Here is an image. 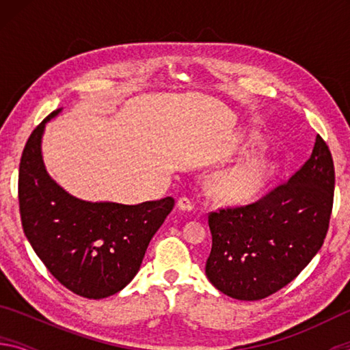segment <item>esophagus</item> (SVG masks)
<instances>
[{
	"label": "esophagus",
	"mask_w": 350,
	"mask_h": 350,
	"mask_svg": "<svg viewBox=\"0 0 350 350\" xmlns=\"http://www.w3.org/2000/svg\"><path fill=\"white\" fill-rule=\"evenodd\" d=\"M177 206H179V210L182 211H191L194 208V202L189 198L183 196L177 200Z\"/></svg>",
	"instance_id": "obj_1"
}]
</instances>
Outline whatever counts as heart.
<instances>
[{
	"mask_svg": "<svg viewBox=\"0 0 350 350\" xmlns=\"http://www.w3.org/2000/svg\"><path fill=\"white\" fill-rule=\"evenodd\" d=\"M273 168L264 161H252L225 171L216 179V193L228 202L252 198L270 179Z\"/></svg>",
	"mask_w": 350,
	"mask_h": 350,
	"instance_id": "heart-1",
	"label": "heart"
}]
</instances>
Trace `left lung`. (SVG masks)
Masks as SVG:
<instances>
[{"instance_id":"left-lung-1","label":"left lung","mask_w":350,"mask_h":350,"mask_svg":"<svg viewBox=\"0 0 350 350\" xmlns=\"http://www.w3.org/2000/svg\"><path fill=\"white\" fill-rule=\"evenodd\" d=\"M334 189V159L317 135L310 157L287 182L254 202L210 211V282L241 301L264 299L286 287L323 245Z\"/></svg>"}]
</instances>
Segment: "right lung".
I'll return each instance as SVG.
<instances>
[{
  "mask_svg": "<svg viewBox=\"0 0 350 350\" xmlns=\"http://www.w3.org/2000/svg\"><path fill=\"white\" fill-rule=\"evenodd\" d=\"M51 112L25 145L18 173L21 225L33 252L70 292L102 299L129 284L148 244L174 206L173 198L139 205L86 202L51 179L41 159V135Z\"/></svg>",
  "mask_w": 350,
  "mask_h": 350,
  "instance_id": "add662e5",
  "label": "right lung"
}]
</instances>
